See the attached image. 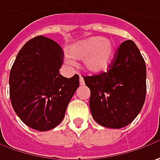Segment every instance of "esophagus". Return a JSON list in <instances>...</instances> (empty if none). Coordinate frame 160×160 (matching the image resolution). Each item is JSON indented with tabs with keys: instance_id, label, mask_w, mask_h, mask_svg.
Here are the masks:
<instances>
[{
	"instance_id": "1",
	"label": "esophagus",
	"mask_w": 160,
	"mask_h": 160,
	"mask_svg": "<svg viewBox=\"0 0 160 160\" xmlns=\"http://www.w3.org/2000/svg\"><path fill=\"white\" fill-rule=\"evenodd\" d=\"M80 85H84V84H85V81H84L82 77H80Z\"/></svg>"
}]
</instances>
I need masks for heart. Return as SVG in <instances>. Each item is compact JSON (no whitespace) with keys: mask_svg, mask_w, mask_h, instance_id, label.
Wrapping results in <instances>:
<instances>
[{"mask_svg":"<svg viewBox=\"0 0 160 160\" xmlns=\"http://www.w3.org/2000/svg\"><path fill=\"white\" fill-rule=\"evenodd\" d=\"M115 45L109 39L101 37H92L78 42L70 48V54L73 59L85 60V69L88 72L100 73L109 66L113 55ZM65 62L74 65V61L70 57L65 58Z\"/></svg>","mask_w":160,"mask_h":160,"instance_id":"obj_1","label":"heart"}]
</instances>
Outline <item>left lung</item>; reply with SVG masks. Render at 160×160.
I'll use <instances>...</instances> for the list:
<instances>
[{
  "instance_id": "1",
  "label": "left lung",
  "mask_w": 160,
  "mask_h": 160,
  "mask_svg": "<svg viewBox=\"0 0 160 160\" xmlns=\"http://www.w3.org/2000/svg\"><path fill=\"white\" fill-rule=\"evenodd\" d=\"M107 72L83 77L90 89L89 108L104 127L128 125L142 108L146 98V64L132 40L122 43Z\"/></svg>"
}]
</instances>
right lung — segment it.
I'll return each mask as SVG.
<instances>
[{"instance_id": "1", "label": "right lung", "mask_w": 160, "mask_h": 160, "mask_svg": "<svg viewBox=\"0 0 160 160\" xmlns=\"http://www.w3.org/2000/svg\"><path fill=\"white\" fill-rule=\"evenodd\" d=\"M63 51L43 36L28 41L18 53L10 73V98L15 113L28 127L45 132L62 121L80 86L79 75L59 73Z\"/></svg>"}]
</instances>
